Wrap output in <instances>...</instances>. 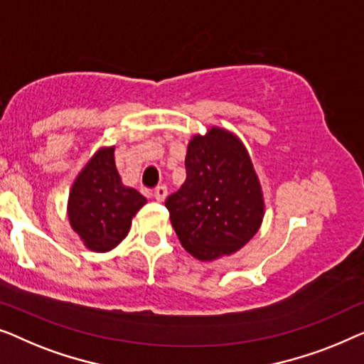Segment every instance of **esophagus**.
I'll return each instance as SVG.
<instances>
[{
  "instance_id": "1",
  "label": "esophagus",
  "mask_w": 364,
  "mask_h": 364,
  "mask_svg": "<svg viewBox=\"0 0 364 364\" xmlns=\"http://www.w3.org/2000/svg\"><path fill=\"white\" fill-rule=\"evenodd\" d=\"M166 194H168V189H166V186H158V188L155 189V199H156L158 203L165 201V199H166Z\"/></svg>"
}]
</instances>
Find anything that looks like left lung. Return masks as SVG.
I'll return each instance as SVG.
<instances>
[{"mask_svg": "<svg viewBox=\"0 0 364 364\" xmlns=\"http://www.w3.org/2000/svg\"><path fill=\"white\" fill-rule=\"evenodd\" d=\"M186 181L165 206L178 239L198 260H216L244 247L264 219V194L244 143L211 127L188 143Z\"/></svg>", "mask_w": 364, "mask_h": 364, "instance_id": "8db88e82", "label": "left lung"}]
</instances>
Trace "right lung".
Returning a JSON list of instances; mask_svg holds the SVG:
<instances>
[{
  "label": "right lung",
  "instance_id": "add662e5",
  "mask_svg": "<svg viewBox=\"0 0 364 364\" xmlns=\"http://www.w3.org/2000/svg\"><path fill=\"white\" fill-rule=\"evenodd\" d=\"M115 146L100 148L70 188L68 216L87 249L109 252L127 237L132 219L146 203L125 186L115 168Z\"/></svg>",
  "mask_w": 364,
  "mask_h": 364
}]
</instances>
